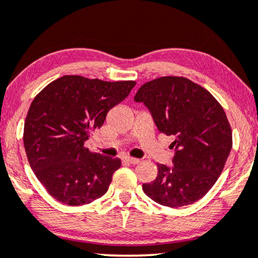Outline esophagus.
I'll use <instances>...</instances> for the list:
<instances>
[{"instance_id": "esophagus-1", "label": "esophagus", "mask_w": 258, "mask_h": 258, "mask_svg": "<svg viewBox=\"0 0 258 258\" xmlns=\"http://www.w3.org/2000/svg\"><path fill=\"white\" fill-rule=\"evenodd\" d=\"M125 161L127 163H131V164H138L140 162L138 158H135V157H125Z\"/></svg>"}]
</instances>
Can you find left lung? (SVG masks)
<instances>
[{
  "label": "left lung",
  "mask_w": 258,
  "mask_h": 258,
  "mask_svg": "<svg viewBox=\"0 0 258 258\" xmlns=\"http://www.w3.org/2000/svg\"><path fill=\"white\" fill-rule=\"evenodd\" d=\"M152 114L158 131L175 136L174 167L157 164V177L143 184L150 199L168 207L200 200L213 187L232 148V130L210 91L185 77L164 76L135 95Z\"/></svg>",
  "instance_id": "obj_1"
}]
</instances>
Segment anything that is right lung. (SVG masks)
Listing matches in <instances>:
<instances>
[{"label": "right lung", "instance_id": "right-lung-1", "mask_svg": "<svg viewBox=\"0 0 258 258\" xmlns=\"http://www.w3.org/2000/svg\"><path fill=\"white\" fill-rule=\"evenodd\" d=\"M135 86V81L107 82L65 75L34 97L25 120V151L52 198L80 206L106 194L121 161L91 153L84 142Z\"/></svg>", "mask_w": 258, "mask_h": 258}]
</instances>
